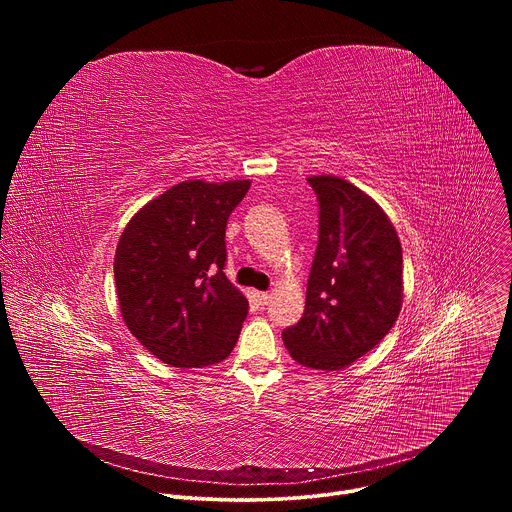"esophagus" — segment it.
I'll return each mask as SVG.
<instances>
[{
    "instance_id": "esophagus-1",
    "label": "esophagus",
    "mask_w": 512,
    "mask_h": 512,
    "mask_svg": "<svg viewBox=\"0 0 512 512\" xmlns=\"http://www.w3.org/2000/svg\"><path fill=\"white\" fill-rule=\"evenodd\" d=\"M269 298H271V296L267 294V291H257V302H259L261 306H265V304L269 302Z\"/></svg>"
}]
</instances>
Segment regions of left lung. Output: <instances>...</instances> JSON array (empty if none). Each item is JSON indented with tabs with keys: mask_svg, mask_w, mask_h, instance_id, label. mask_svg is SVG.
I'll list each match as a JSON object with an SVG mask.
<instances>
[{
	"mask_svg": "<svg viewBox=\"0 0 512 512\" xmlns=\"http://www.w3.org/2000/svg\"><path fill=\"white\" fill-rule=\"evenodd\" d=\"M318 198V247L306 310L283 330L291 358L304 367L340 371L375 348L403 302V251L381 206L336 176H312Z\"/></svg>",
	"mask_w": 512,
	"mask_h": 512,
	"instance_id": "1",
	"label": "left lung"
}]
</instances>
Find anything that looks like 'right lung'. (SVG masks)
<instances>
[{
  "mask_svg": "<svg viewBox=\"0 0 512 512\" xmlns=\"http://www.w3.org/2000/svg\"><path fill=\"white\" fill-rule=\"evenodd\" d=\"M251 182L190 180L145 204L115 253V287L131 334L178 369L235 348L249 302L225 275L227 223Z\"/></svg>",
  "mask_w": 512,
  "mask_h": 512,
  "instance_id": "1",
  "label": "right lung"
}]
</instances>
